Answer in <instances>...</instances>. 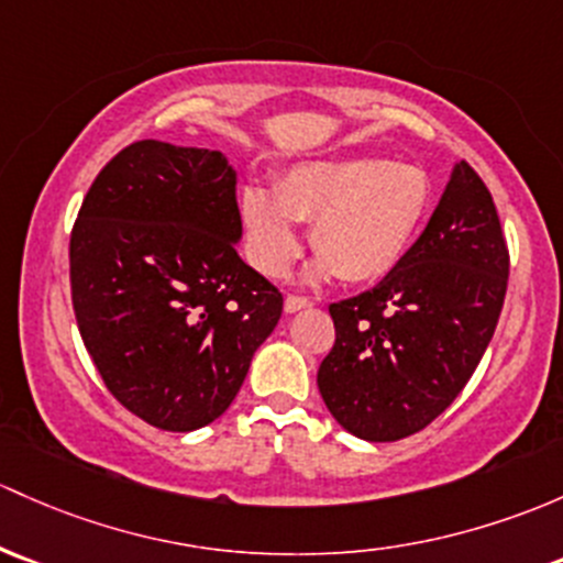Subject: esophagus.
I'll return each mask as SVG.
<instances>
[{"mask_svg":"<svg viewBox=\"0 0 563 563\" xmlns=\"http://www.w3.org/2000/svg\"><path fill=\"white\" fill-rule=\"evenodd\" d=\"M312 301L307 297H297V294H288L286 297V312H299L305 310V307H310Z\"/></svg>","mask_w":563,"mask_h":563,"instance_id":"1","label":"esophagus"}]
</instances>
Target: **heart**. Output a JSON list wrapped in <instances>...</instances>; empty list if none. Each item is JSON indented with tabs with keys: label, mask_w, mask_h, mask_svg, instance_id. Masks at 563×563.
<instances>
[{
	"label": "heart",
	"mask_w": 563,
	"mask_h": 563,
	"mask_svg": "<svg viewBox=\"0 0 563 563\" xmlns=\"http://www.w3.org/2000/svg\"><path fill=\"white\" fill-rule=\"evenodd\" d=\"M431 183L421 167L380 158L307 162L277 177L275 188L242 191L247 251L264 275H283L299 253L297 223H310L318 253L310 277L345 283L386 277L421 232Z\"/></svg>",
	"instance_id": "obj_1"
}]
</instances>
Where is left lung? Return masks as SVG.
I'll return each instance as SVG.
<instances>
[{"instance_id":"obj_1","label":"left lung","mask_w":563,"mask_h":563,"mask_svg":"<svg viewBox=\"0 0 563 563\" xmlns=\"http://www.w3.org/2000/svg\"><path fill=\"white\" fill-rule=\"evenodd\" d=\"M507 275L494 199L459 162L407 256L375 288L329 307L336 340L318 388L336 423L394 442L445 412L494 336Z\"/></svg>"}]
</instances>
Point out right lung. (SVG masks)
Here are the masks:
<instances>
[{"label": "right lung", "instance_id": "add662e5", "mask_svg": "<svg viewBox=\"0 0 563 563\" xmlns=\"http://www.w3.org/2000/svg\"><path fill=\"white\" fill-rule=\"evenodd\" d=\"M236 173L221 151L140 140L97 175L69 240L73 307L104 386L145 423L227 412L283 294L236 253Z\"/></svg>", "mask_w": 563, "mask_h": 563}]
</instances>
